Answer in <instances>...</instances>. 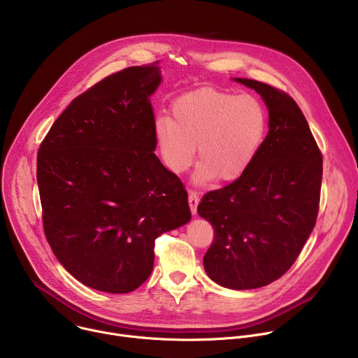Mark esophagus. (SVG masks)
<instances>
[{
	"mask_svg": "<svg viewBox=\"0 0 358 358\" xmlns=\"http://www.w3.org/2000/svg\"><path fill=\"white\" fill-rule=\"evenodd\" d=\"M198 202H199V196L195 191H189L188 194V203H189V208L192 214H196V207H198Z\"/></svg>",
	"mask_w": 358,
	"mask_h": 358,
	"instance_id": "34e87169",
	"label": "esophagus"
}]
</instances>
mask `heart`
<instances>
[{
	"mask_svg": "<svg viewBox=\"0 0 358 358\" xmlns=\"http://www.w3.org/2000/svg\"><path fill=\"white\" fill-rule=\"evenodd\" d=\"M173 119L160 116L152 133L164 166L184 173L198 144L195 181L239 178L257 159L266 133V112L252 94L199 87L178 96Z\"/></svg>",
	"mask_w": 358,
	"mask_h": 358,
	"instance_id": "obj_1",
	"label": "heart"
}]
</instances>
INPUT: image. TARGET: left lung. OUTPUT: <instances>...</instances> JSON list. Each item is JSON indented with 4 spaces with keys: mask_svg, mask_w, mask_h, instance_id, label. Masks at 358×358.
Wrapping results in <instances>:
<instances>
[{
    "mask_svg": "<svg viewBox=\"0 0 358 358\" xmlns=\"http://www.w3.org/2000/svg\"><path fill=\"white\" fill-rule=\"evenodd\" d=\"M264 99L269 131L257 159L234 182L207 192L196 208L214 228L203 269L218 285L266 286L297 259L320 202L323 157L296 101L285 92L235 78Z\"/></svg>",
    "mask_w": 358,
    "mask_h": 358,
    "instance_id": "8db88e82",
    "label": "left lung"
}]
</instances>
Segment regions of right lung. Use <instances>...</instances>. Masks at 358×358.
Here are the masks:
<instances>
[{"label": "right lung", "instance_id": "1", "mask_svg": "<svg viewBox=\"0 0 358 358\" xmlns=\"http://www.w3.org/2000/svg\"><path fill=\"white\" fill-rule=\"evenodd\" d=\"M157 64L126 68L75 97L39 145L45 236L61 265L100 292L143 285L156 239L191 220L181 180L155 155Z\"/></svg>", "mask_w": 358, "mask_h": 358}]
</instances>
